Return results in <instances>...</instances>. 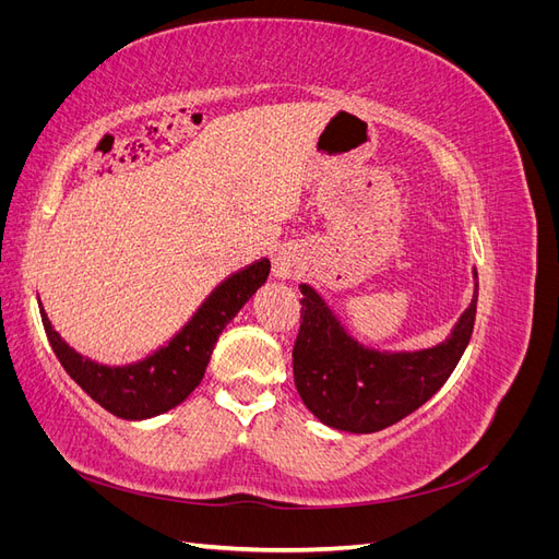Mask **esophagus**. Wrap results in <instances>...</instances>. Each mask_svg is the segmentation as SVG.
I'll return each instance as SVG.
<instances>
[{"instance_id":"1","label":"esophagus","mask_w":559,"mask_h":559,"mask_svg":"<svg viewBox=\"0 0 559 559\" xmlns=\"http://www.w3.org/2000/svg\"><path fill=\"white\" fill-rule=\"evenodd\" d=\"M298 267H300V253L296 247L292 245H284L275 251L273 257V273L280 280H292L298 275Z\"/></svg>"}]
</instances>
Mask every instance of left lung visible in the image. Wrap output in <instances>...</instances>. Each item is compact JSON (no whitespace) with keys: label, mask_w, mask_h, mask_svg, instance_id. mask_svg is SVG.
Returning <instances> with one entry per match:
<instances>
[{"label":"left lung","mask_w":559,"mask_h":559,"mask_svg":"<svg viewBox=\"0 0 559 559\" xmlns=\"http://www.w3.org/2000/svg\"><path fill=\"white\" fill-rule=\"evenodd\" d=\"M471 306L443 343L415 352H380L352 337L310 284H300L302 321L294 345V380L308 411L326 427L373 433L425 405L445 384L471 341Z\"/></svg>","instance_id":"8db88e82"}]
</instances>
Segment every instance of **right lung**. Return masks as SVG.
Masks as SVG:
<instances>
[{"instance_id": "1", "label": "right lung", "mask_w": 559, "mask_h": 559, "mask_svg": "<svg viewBox=\"0 0 559 559\" xmlns=\"http://www.w3.org/2000/svg\"><path fill=\"white\" fill-rule=\"evenodd\" d=\"M270 275L261 259L224 280L170 343L128 366H105L67 345L39 306L48 343L70 378L116 417L148 419L173 411L205 376L218 335Z\"/></svg>"}]
</instances>
